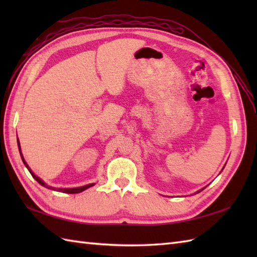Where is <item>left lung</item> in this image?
Here are the masks:
<instances>
[{
	"label": "left lung",
	"instance_id": "obj_1",
	"mask_svg": "<svg viewBox=\"0 0 257 257\" xmlns=\"http://www.w3.org/2000/svg\"><path fill=\"white\" fill-rule=\"evenodd\" d=\"M202 190H203V189H202ZM202 190H200V191H198V193H199V192H201V191H202Z\"/></svg>",
	"mask_w": 257,
	"mask_h": 257
}]
</instances>
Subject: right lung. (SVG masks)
Returning <instances> with one entry per match:
<instances>
[{
    "mask_svg": "<svg viewBox=\"0 0 257 257\" xmlns=\"http://www.w3.org/2000/svg\"><path fill=\"white\" fill-rule=\"evenodd\" d=\"M18 146H19V150H20V155H21V158H22V160H23V162H24V165H25V167L29 169V171H30V173L32 174V177L34 178L36 181L40 183L41 185H43V187H45V188H47V189H51V190H54V191H57V192H63V193H70V194H74V193H79V192H83V191H85L86 189H88V188H90V187H92V185H95V183H90V184H87V185H84V187H78V188H65V189H56V188H53V187H51V185H47L44 181H43V180L41 179V178H38V177H36L34 173H33V171L31 170V168L29 167V165H27V163L25 162V160H24V158H23V155H22V152H21V146H20V141H19V139H18Z\"/></svg>",
    "mask_w": 257,
    "mask_h": 257,
    "instance_id": "1",
    "label": "right lung"
}]
</instances>
